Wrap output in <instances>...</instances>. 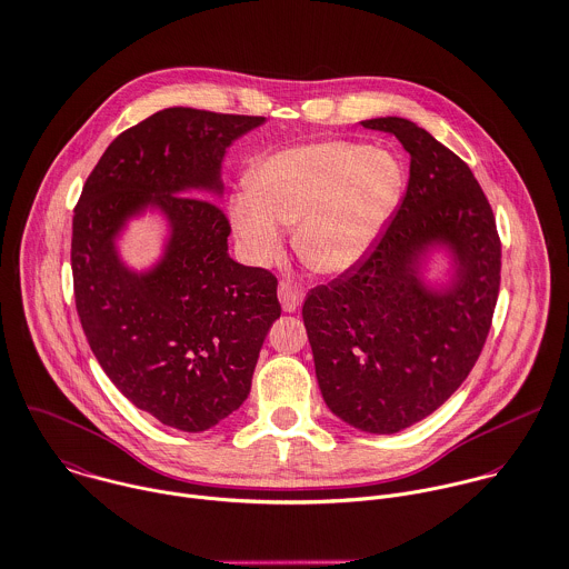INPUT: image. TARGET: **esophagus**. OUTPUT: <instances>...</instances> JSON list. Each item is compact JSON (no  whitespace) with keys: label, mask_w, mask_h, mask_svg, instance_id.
Masks as SVG:
<instances>
[{"label":"esophagus","mask_w":569,"mask_h":569,"mask_svg":"<svg viewBox=\"0 0 569 569\" xmlns=\"http://www.w3.org/2000/svg\"><path fill=\"white\" fill-rule=\"evenodd\" d=\"M278 298H280V302H282V309L291 313V311H296V309L302 305L305 291H302L300 287H296L293 282H289V280H280V284H278Z\"/></svg>","instance_id":"34e87169"}]
</instances>
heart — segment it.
Masks as SVG:
<instances>
[{"label": "heart", "instance_id": "b5f03b06", "mask_svg": "<svg viewBox=\"0 0 569 569\" xmlns=\"http://www.w3.org/2000/svg\"><path fill=\"white\" fill-rule=\"evenodd\" d=\"M249 198L229 202V222L251 262L280 253L282 229L316 273L340 276L358 267L378 242L403 193V168L386 150L329 141L282 150L247 174Z\"/></svg>", "mask_w": 569, "mask_h": 569}]
</instances>
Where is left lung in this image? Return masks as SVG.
<instances>
[{
    "label": "left lung",
    "instance_id": "left-lung-1",
    "mask_svg": "<svg viewBox=\"0 0 569 569\" xmlns=\"http://www.w3.org/2000/svg\"><path fill=\"white\" fill-rule=\"evenodd\" d=\"M365 128L397 137L410 154L408 188L367 258L309 291L302 318L316 378L349 426L392 435L435 412L472 371L501 282L492 207L470 168L408 119ZM435 246L453 258L446 288L420 278Z\"/></svg>",
    "mask_w": 569,
    "mask_h": 569
}]
</instances>
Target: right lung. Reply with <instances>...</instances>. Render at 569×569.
I'll list each match as a JSON object with an SVG mask.
<instances>
[{
    "mask_svg": "<svg viewBox=\"0 0 569 569\" xmlns=\"http://www.w3.org/2000/svg\"><path fill=\"white\" fill-rule=\"evenodd\" d=\"M264 117L168 108L121 132L88 177L72 218L77 313L106 376L141 410L202 432L242 406L280 318L278 280L229 258L224 150ZM148 206L169 220L162 260L132 272L116 238Z\"/></svg>",
    "mask_w": 569,
    "mask_h": 569,
    "instance_id": "1",
    "label": "right lung"
}]
</instances>
